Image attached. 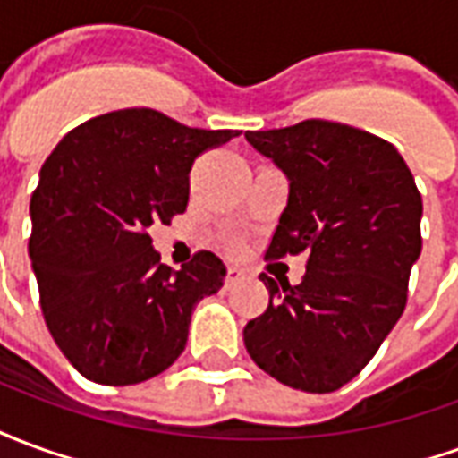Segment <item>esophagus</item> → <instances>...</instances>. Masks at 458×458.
Segmentation results:
<instances>
[{"instance_id": "1", "label": "esophagus", "mask_w": 458, "mask_h": 458, "mask_svg": "<svg viewBox=\"0 0 458 458\" xmlns=\"http://www.w3.org/2000/svg\"><path fill=\"white\" fill-rule=\"evenodd\" d=\"M245 277V272L238 267H228V275H225V284H235L240 279Z\"/></svg>"}]
</instances>
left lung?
Returning a JSON list of instances; mask_svg holds the SVG:
<instances>
[{"label": "left lung", "instance_id": "8db88e82", "mask_svg": "<svg viewBox=\"0 0 458 458\" xmlns=\"http://www.w3.org/2000/svg\"><path fill=\"white\" fill-rule=\"evenodd\" d=\"M245 140L289 179L265 258L307 255L299 284L259 275L265 314L242 331L250 358L279 383L334 393L370 363L407 304L422 252V196L390 141L351 124L304 120Z\"/></svg>", "mask_w": 458, "mask_h": 458}]
</instances>
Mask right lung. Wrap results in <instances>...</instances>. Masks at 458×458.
<instances>
[{
	"label": "right lung",
	"instance_id": "add662e5",
	"mask_svg": "<svg viewBox=\"0 0 458 458\" xmlns=\"http://www.w3.org/2000/svg\"><path fill=\"white\" fill-rule=\"evenodd\" d=\"M233 137L130 107L71 130L41 166L29 255L46 327L83 377L144 383L186 348L191 311L225 265L200 250L166 267L149 228L186 210L193 161Z\"/></svg>",
	"mask_w": 458,
	"mask_h": 458
}]
</instances>
